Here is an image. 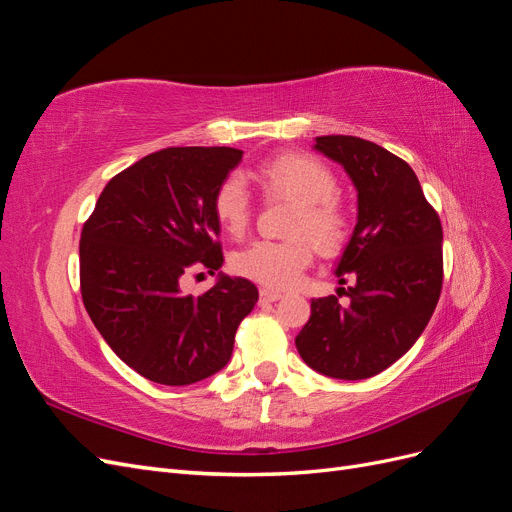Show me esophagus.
<instances>
[{"label":"esophagus","mask_w":512,"mask_h":512,"mask_svg":"<svg viewBox=\"0 0 512 512\" xmlns=\"http://www.w3.org/2000/svg\"><path fill=\"white\" fill-rule=\"evenodd\" d=\"M284 297L282 292H277V290H271V288H260V301H265V303H271V301H280Z\"/></svg>","instance_id":"34e87169"}]
</instances>
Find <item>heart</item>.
Segmentation results:
<instances>
[{
  "label": "heart",
  "mask_w": 512,
  "mask_h": 512,
  "mask_svg": "<svg viewBox=\"0 0 512 512\" xmlns=\"http://www.w3.org/2000/svg\"><path fill=\"white\" fill-rule=\"evenodd\" d=\"M254 177L267 196H280L297 205L290 224L294 239L254 241L232 256V269L260 286L284 290L297 284L312 262L309 240L322 254H333L346 243L348 213L337 198L339 185L333 170L305 153H282L262 162ZM213 215L226 235H245L252 220V200L241 177L230 175L218 185Z\"/></svg>",
  "instance_id": "heart-1"
}]
</instances>
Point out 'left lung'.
<instances>
[{"label":"left lung","instance_id":"8db88e82","mask_svg":"<svg viewBox=\"0 0 512 512\" xmlns=\"http://www.w3.org/2000/svg\"><path fill=\"white\" fill-rule=\"evenodd\" d=\"M316 151L342 164L356 188L359 215L335 275V294L312 301L294 339L301 359L337 380H363L401 359L438 305L442 224L414 170L384 147L356 136H316Z\"/></svg>","mask_w":512,"mask_h":512}]
</instances>
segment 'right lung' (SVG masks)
Segmentation results:
<instances>
[{
  "label": "right lung",
  "mask_w": 512,
  "mask_h": 512,
  "mask_svg": "<svg viewBox=\"0 0 512 512\" xmlns=\"http://www.w3.org/2000/svg\"><path fill=\"white\" fill-rule=\"evenodd\" d=\"M243 158L232 147H168L121 170L81 232V294L91 322L143 378L185 386L220 371L258 301L243 277L218 273L200 297L181 275L222 267L213 196Z\"/></svg>",
  "instance_id": "obj_1"
}]
</instances>
